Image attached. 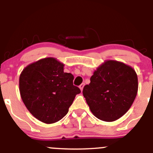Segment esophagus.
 <instances>
[{"label":"esophagus","instance_id":"obj_1","mask_svg":"<svg viewBox=\"0 0 153 153\" xmlns=\"http://www.w3.org/2000/svg\"><path fill=\"white\" fill-rule=\"evenodd\" d=\"M84 83H83V84H81V85L79 86V88H80V90H81V91H82L83 89H84Z\"/></svg>","mask_w":153,"mask_h":153}]
</instances>
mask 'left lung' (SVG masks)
Instances as JSON below:
<instances>
[{
    "mask_svg": "<svg viewBox=\"0 0 153 153\" xmlns=\"http://www.w3.org/2000/svg\"><path fill=\"white\" fill-rule=\"evenodd\" d=\"M137 90V75L131 66L107 60L94 71L90 83L83 89V95L96 117L113 122L131 108Z\"/></svg>",
    "mask_w": 153,
    "mask_h": 153,
    "instance_id": "1",
    "label": "left lung"
}]
</instances>
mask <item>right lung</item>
I'll return each instance as SVG.
<instances>
[{
	"instance_id": "obj_1",
	"label": "right lung",
	"mask_w": 153,
	"mask_h": 153,
	"mask_svg": "<svg viewBox=\"0 0 153 153\" xmlns=\"http://www.w3.org/2000/svg\"><path fill=\"white\" fill-rule=\"evenodd\" d=\"M63 70L64 64L57 59L45 57L27 65L19 77L24 104L44 123H54L64 117L75 96L81 93L73 85V75Z\"/></svg>"
}]
</instances>
